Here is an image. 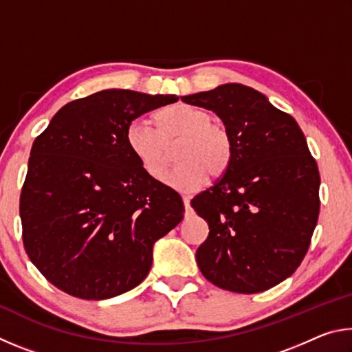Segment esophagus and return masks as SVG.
I'll use <instances>...</instances> for the list:
<instances>
[{"label":"esophagus","instance_id":"obj_1","mask_svg":"<svg viewBox=\"0 0 352 352\" xmlns=\"http://www.w3.org/2000/svg\"><path fill=\"white\" fill-rule=\"evenodd\" d=\"M183 205H184V210H186V216L190 211V200L189 197H186V195H183Z\"/></svg>","mask_w":352,"mask_h":352}]
</instances>
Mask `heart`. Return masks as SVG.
<instances>
[{
	"mask_svg": "<svg viewBox=\"0 0 352 352\" xmlns=\"http://www.w3.org/2000/svg\"><path fill=\"white\" fill-rule=\"evenodd\" d=\"M211 115L199 107L178 104L160 110L155 116L158 130L144 119L129 124L126 142L142 170L160 180L169 164L168 146L182 138L177 162L164 182L183 192L200 189L208 175L223 174L233 157V142L226 129L211 122Z\"/></svg>",
	"mask_w": 352,
	"mask_h": 352,
	"instance_id": "b5f03b06",
	"label": "heart"
}]
</instances>
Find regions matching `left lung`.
Returning <instances> with one entry per match:
<instances>
[{"label": "left lung", "instance_id": "left-lung-1", "mask_svg": "<svg viewBox=\"0 0 352 352\" xmlns=\"http://www.w3.org/2000/svg\"><path fill=\"white\" fill-rule=\"evenodd\" d=\"M212 110L233 142L222 178L190 206L210 234L195 253L220 289L259 294L294 273L311 245L320 212V174L305 133L287 113L242 83L182 98Z\"/></svg>", "mask_w": 352, "mask_h": 352}]
</instances>
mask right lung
Instances as JSON below:
<instances>
[{"mask_svg":"<svg viewBox=\"0 0 352 352\" xmlns=\"http://www.w3.org/2000/svg\"><path fill=\"white\" fill-rule=\"evenodd\" d=\"M175 94L102 90L63 105L35 138L21 189L23 243L57 289L107 300L144 281L153 243L182 222L174 189L130 153L129 124Z\"/></svg>","mask_w":352,"mask_h":352,"instance_id":"add662e5","label":"right lung"}]
</instances>
